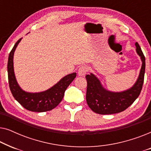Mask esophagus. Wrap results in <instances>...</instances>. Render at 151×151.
<instances>
[{
  "label": "esophagus",
  "instance_id": "1",
  "mask_svg": "<svg viewBox=\"0 0 151 151\" xmlns=\"http://www.w3.org/2000/svg\"><path fill=\"white\" fill-rule=\"evenodd\" d=\"M88 71V67L86 66H82L78 69V75L80 76H84Z\"/></svg>",
  "mask_w": 151,
  "mask_h": 151
}]
</instances>
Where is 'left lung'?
<instances>
[{
  "label": "left lung",
  "mask_w": 151,
  "mask_h": 151,
  "mask_svg": "<svg viewBox=\"0 0 151 151\" xmlns=\"http://www.w3.org/2000/svg\"><path fill=\"white\" fill-rule=\"evenodd\" d=\"M136 51L141 58L142 65L139 78L132 88L123 92L114 93L103 88L100 80L91 73L86 76L87 81L86 99L88 106L93 112L101 115L120 113L129 107L141 93L145 73V57L141 47L135 43Z\"/></svg>",
  "instance_id": "8db88e82"
}]
</instances>
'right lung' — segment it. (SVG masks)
Instances as JSON below:
<instances>
[{
	"mask_svg": "<svg viewBox=\"0 0 151 151\" xmlns=\"http://www.w3.org/2000/svg\"><path fill=\"white\" fill-rule=\"evenodd\" d=\"M21 39H19L14 45L8 58L7 73L10 91L14 98L27 110L34 112H45L52 110L63 100L65 90L76 77V73L66 76L53 87L45 91L34 93L24 91L16 82L13 65L14 51Z\"/></svg>",
	"mask_w": 151,
	"mask_h": 151,
	"instance_id": "add662e5",
	"label": "right lung"
}]
</instances>
